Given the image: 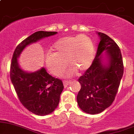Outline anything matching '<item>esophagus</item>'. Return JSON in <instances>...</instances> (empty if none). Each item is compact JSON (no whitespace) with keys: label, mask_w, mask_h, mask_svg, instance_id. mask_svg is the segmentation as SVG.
Here are the masks:
<instances>
[{"label":"esophagus","mask_w":134,"mask_h":134,"mask_svg":"<svg viewBox=\"0 0 134 134\" xmlns=\"http://www.w3.org/2000/svg\"><path fill=\"white\" fill-rule=\"evenodd\" d=\"M63 83H64V87H67L70 84V81H64Z\"/></svg>","instance_id":"34e87169"}]
</instances>
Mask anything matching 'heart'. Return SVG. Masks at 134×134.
<instances>
[{"label":"heart","instance_id":"1","mask_svg":"<svg viewBox=\"0 0 134 134\" xmlns=\"http://www.w3.org/2000/svg\"><path fill=\"white\" fill-rule=\"evenodd\" d=\"M53 50V52H48L46 55L45 63L48 70L55 76L62 73L67 63L70 67L65 72V76H72L76 70L84 71L90 67L94 58L93 41L85 35L60 38L55 43Z\"/></svg>","mask_w":134,"mask_h":134}]
</instances>
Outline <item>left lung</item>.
<instances>
[{"label":"left lung","mask_w":134,"mask_h":134,"mask_svg":"<svg viewBox=\"0 0 134 134\" xmlns=\"http://www.w3.org/2000/svg\"><path fill=\"white\" fill-rule=\"evenodd\" d=\"M98 35L101 41L94 59L78 80L81 87L77 96V103L83 111L91 115L101 113L113 102L124 68L118 44L105 34L99 32ZM104 50L110 58L107 66L101 65L99 57Z\"/></svg>","instance_id":"1"}]
</instances>
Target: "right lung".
I'll use <instances>...</instances> for the list:
<instances>
[{"label":"right lung","instance_id":"obj_1","mask_svg":"<svg viewBox=\"0 0 134 134\" xmlns=\"http://www.w3.org/2000/svg\"><path fill=\"white\" fill-rule=\"evenodd\" d=\"M57 34L55 31H39L32 34L17 46L10 67V77L20 102L35 115H48L57 107L64 89L62 80L47 73L45 69L27 73L19 68L17 58L27 45L41 38Z\"/></svg>","mask_w":134,"mask_h":134}]
</instances>
